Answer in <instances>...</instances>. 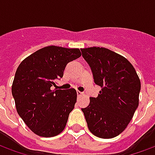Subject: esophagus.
Returning <instances> with one entry per match:
<instances>
[{
	"label": "esophagus",
	"mask_w": 155,
	"mask_h": 155,
	"mask_svg": "<svg viewBox=\"0 0 155 155\" xmlns=\"http://www.w3.org/2000/svg\"><path fill=\"white\" fill-rule=\"evenodd\" d=\"M83 94H84V93H83V92H81V91H77L78 96H81V95H83Z\"/></svg>",
	"instance_id": "obj_1"
}]
</instances>
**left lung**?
Here are the masks:
<instances>
[{
	"label": "left lung",
	"mask_w": 155,
	"mask_h": 155,
	"mask_svg": "<svg viewBox=\"0 0 155 155\" xmlns=\"http://www.w3.org/2000/svg\"><path fill=\"white\" fill-rule=\"evenodd\" d=\"M95 84L101 91L81 109L89 130L102 139L116 137L125 130L139 105L141 84L130 61L104 47L81 49Z\"/></svg>",
	"instance_id": "1"
}]
</instances>
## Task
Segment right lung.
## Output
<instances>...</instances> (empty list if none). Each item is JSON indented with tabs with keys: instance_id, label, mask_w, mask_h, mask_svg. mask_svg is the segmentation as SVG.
Instances as JSON below:
<instances>
[{
	"instance_id": "right-lung-1",
	"label": "right lung",
	"mask_w": 155,
	"mask_h": 155,
	"mask_svg": "<svg viewBox=\"0 0 155 155\" xmlns=\"http://www.w3.org/2000/svg\"><path fill=\"white\" fill-rule=\"evenodd\" d=\"M79 49L55 45L41 48L19 64L12 83L15 108L35 134L53 137L61 134L77 99L76 91L51 90L63 77L64 68L81 57Z\"/></svg>"
}]
</instances>
